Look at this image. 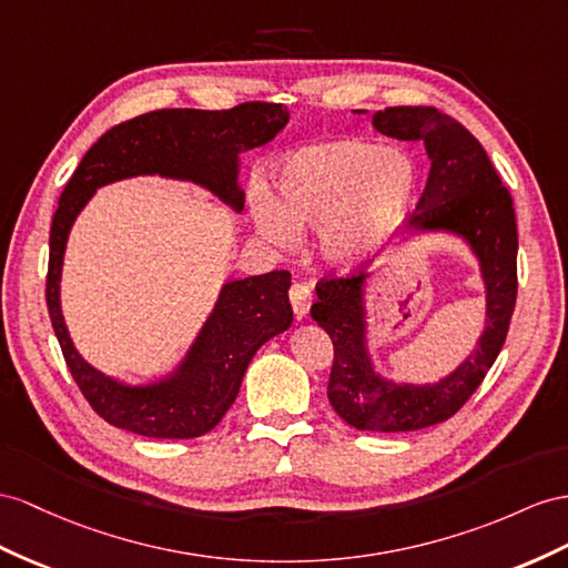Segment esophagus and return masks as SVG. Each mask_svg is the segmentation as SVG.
<instances>
[{
    "label": "esophagus",
    "mask_w": 568,
    "mask_h": 568,
    "mask_svg": "<svg viewBox=\"0 0 568 568\" xmlns=\"http://www.w3.org/2000/svg\"><path fill=\"white\" fill-rule=\"evenodd\" d=\"M290 304H293V312L297 318L307 316L312 307V287L307 283H295L290 287Z\"/></svg>",
    "instance_id": "34e87169"
}]
</instances>
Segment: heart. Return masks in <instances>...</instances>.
<instances>
[{
  "instance_id": "1",
  "label": "heart",
  "mask_w": 568,
  "mask_h": 568,
  "mask_svg": "<svg viewBox=\"0 0 568 568\" xmlns=\"http://www.w3.org/2000/svg\"><path fill=\"white\" fill-rule=\"evenodd\" d=\"M417 168L410 155L362 136L304 145L275 165V201L252 199L254 223L290 250L297 230L324 227V252L341 266L369 261L410 211Z\"/></svg>"
}]
</instances>
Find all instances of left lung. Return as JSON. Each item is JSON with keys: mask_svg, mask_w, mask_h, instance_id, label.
<instances>
[{"mask_svg": "<svg viewBox=\"0 0 568 568\" xmlns=\"http://www.w3.org/2000/svg\"><path fill=\"white\" fill-rule=\"evenodd\" d=\"M376 132L425 143L429 178L410 217L413 232H450L470 246L487 290V326L475 353L436 384H394L374 372L367 347L365 278L316 283L312 318L333 341L328 400L347 425L365 432H415L456 415L497 359L516 307L518 232L514 199L479 141L436 108H386Z\"/></svg>", "mask_w": 568, "mask_h": 568, "instance_id": "left-lung-1", "label": "left lung"}]
</instances>
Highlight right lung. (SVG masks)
<instances>
[{
    "label": "right lung",
    "mask_w": 568,
    "mask_h": 568,
    "mask_svg": "<svg viewBox=\"0 0 568 568\" xmlns=\"http://www.w3.org/2000/svg\"><path fill=\"white\" fill-rule=\"evenodd\" d=\"M287 120L290 112L281 103L145 112L100 136L71 174L50 227L45 300L67 367L105 423L151 439H194L211 432L235 403L258 347L293 324L290 273L271 271L225 283L180 367L155 384L129 386L91 367L64 324L60 281L77 215L98 186L139 174L201 184L240 213L244 209L237 182L240 153L275 139Z\"/></svg>",
    "instance_id": "right-lung-1"
}]
</instances>
